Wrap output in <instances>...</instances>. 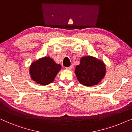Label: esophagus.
I'll list each match as a JSON object with an SVG mask.
<instances>
[{"instance_id":"1","label":"esophagus","mask_w":132,"mask_h":132,"mask_svg":"<svg viewBox=\"0 0 132 132\" xmlns=\"http://www.w3.org/2000/svg\"><path fill=\"white\" fill-rule=\"evenodd\" d=\"M72 68H73V66H70L69 67H67V68H66V69L67 70H71Z\"/></svg>"}]
</instances>
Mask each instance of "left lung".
Wrapping results in <instances>:
<instances>
[{"instance_id": "1", "label": "left lung", "mask_w": 132, "mask_h": 132, "mask_svg": "<svg viewBox=\"0 0 132 132\" xmlns=\"http://www.w3.org/2000/svg\"><path fill=\"white\" fill-rule=\"evenodd\" d=\"M75 73L79 83L85 86H93L105 77V64L95 57L85 56L81 59L80 64L76 66Z\"/></svg>"}]
</instances>
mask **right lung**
<instances>
[{
    "instance_id": "obj_1",
    "label": "right lung",
    "mask_w": 132,
    "mask_h": 132,
    "mask_svg": "<svg viewBox=\"0 0 132 132\" xmlns=\"http://www.w3.org/2000/svg\"><path fill=\"white\" fill-rule=\"evenodd\" d=\"M60 69V64L55 63L50 57H45L31 64L30 74L37 84L45 85L53 82Z\"/></svg>"
}]
</instances>
